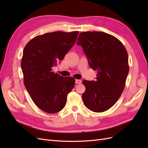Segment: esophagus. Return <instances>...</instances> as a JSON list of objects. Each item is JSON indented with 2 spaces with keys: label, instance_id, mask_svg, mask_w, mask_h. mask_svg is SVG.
Here are the masks:
<instances>
[{
  "label": "esophagus",
  "instance_id": "1",
  "mask_svg": "<svg viewBox=\"0 0 148 148\" xmlns=\"http://www.w3.org/2000/svg\"><path fill=\"white\" fill-rule=\"evenodd\" d=\"M75 83L77 84H81L82 83V80H80V79H76Z\"/></svg>",
  "mask_w": 148,
  "mask_h": 148
}]
</instances>
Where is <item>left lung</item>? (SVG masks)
<instances>
[{
    "label": "left lung",
    "instance_id": "8db88e82",
    "mask_svg": "<svg viewBox=\"0 0 148 148\" xmlns=\"http://www.w3.org/2000/svg\"><path fill=\"white\" fill-rule=\"evenodd\" d=\"M77 44L82 47L89 66L97 72L96 81H83V102L90 110L102 112L112 107L123 91L129 71L127 50L114 36L99 31L81 33Z\"/></svg>",
    "mask_w": 148,
    "mask_h": 148
}]
</instances>
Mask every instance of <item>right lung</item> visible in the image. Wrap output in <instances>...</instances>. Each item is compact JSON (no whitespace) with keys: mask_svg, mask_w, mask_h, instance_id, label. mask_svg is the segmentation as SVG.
Masks as SVG:
<instances>
[{"mask_svg":"<svg viewBox=\"0 0 148 148\" xmlns=\"http://www.w3.org/2000/svg\"><path fill=\"white\" fill-rule=\"evenodd\" d=\"M78 31H55L39 35L24 48L21 66L24 84L36 106L49 114L60 111L75 86L73 77H62L52 68L75 44Z\"/></svg>","mask_w":148,"mask_h":148,"instance_id":"right-lung-1","label":"right lung"}]
</instances>
